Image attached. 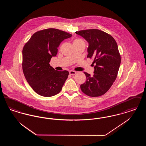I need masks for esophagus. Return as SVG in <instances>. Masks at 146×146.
I'll return each mask as SVG.
<instances>
[{
	"mask_svg": "<svg viewBox=\"0 0 146 146\" xmlns=\"http://www.w3.org/2000/svg\"><path fill=\"white\" fill-rule=\"evenodd\" d=\"M69 73H70V75L73 76V75H75L76 74V72L74 71V70H70Z\"/></svg>",
	"mask_w": 146,
	"mask_h": 146,
	"instance_id": "esophagus-1",
	"label": "esophagus"
}]
</instances>
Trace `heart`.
Here are the masks:
<instances>
[{"label":"heart","mask_w":146,"mask_h":146,"mask_svg":"<svg viewBox=\"0 0 146 146\" xmlns=\"http://www.w3.org/2000/svg\"><path fill=\"white\" fill-rule=\"evenodd\" d=\"M84 42V41L83 40H82V39H76V40H74L73 43H75V42Z\"/></svg>","instance_id":"heart-1"}]
</instances>
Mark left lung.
<instances>
[{"mask_svg": "<svg viewBox=\"0 0 146 146\" xmlns=\"http://www.w3.org/2000/svg\"><path fill=\"white\" fill-rule=\"evenodd\" d=\"M89 43L87 57L95 63L94 74L84 72L86 82L80 85L85 94L91 97L103 95L115 80L121 62L118 45L111 35L97 29L76 32Z\"/></svg>", "mask_w": 146, "mask_h": 146, "instance_id": "8db88e82", "label": "left lung"}]
</instances>
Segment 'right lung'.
<instances>
[{
    "mask_svg": "<svg viewBox=\"0 0 146 146\" xmlns=\"http://www.w3.org/2000/svg\"><path fill=\"white\" fill-rule=\"evenodd\" d=\"M72 35L55 28L38 31L22 50V70L29 85L36 93L45 97L58 94L67 79V70H56L50 65L57 55L61 42Z\"/></svg>",
    "mask_w": 146,
    "mask_h": 146,
    "instance_id": "1",
    "label": "right lung"
}]
</instances>
